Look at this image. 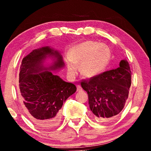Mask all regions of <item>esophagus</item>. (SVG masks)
I'll return each mask as SVG.
<instances>
[{"label":"esophagus","instance_id":"1","mask_svg":"<svg viewBox=\"0 0 151 151\" xmlns=\"http://www.w3.org/2000/svg\"><path fill=\"white\" fill-rule=\"evenodd\" d=\"M76 87H77V91L78 92L82 91V88H81V86L80 85H77V86H76Z\"/></svg>","mask_w":151,"mask_h":151}]
</instances>
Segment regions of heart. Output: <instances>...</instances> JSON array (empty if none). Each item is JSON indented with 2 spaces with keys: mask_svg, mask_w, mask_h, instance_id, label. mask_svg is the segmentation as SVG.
Segmentation results:
<instances>
[{
  "mask_svg": "<svg viewBox=\"0 0 151 151\" xmlns=\"http://www.w3.org/2000/svg\"><path fill=\"white\" fill-rule=\"evenodd\" d=\"M67 68L75 75L76 65L80 72L87 78H93L105 70L111 60V53L108 46L94 41H86L72 47L68 52Z\"/></svg>",
  "mask_w": 151,
  "mask_h": 151,
  "instance_id": "1",
  "label": "heart"
}]
</instances>
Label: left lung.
I'll return each mask as SVG.
<instances>
[{
	"label": "left lung",
	"instance_id": "1",
	"mask_svg": "<svg viewBox=\"0 0 151 151\" xmlns=\"http://www.w3.org/2000/svg\"><path fill=\"white\" fill-rule=\"evenodd\" d=\"M81 86L87 92L88 104L94 118L101 122H108L123 109L131 85V71L127 60L119 67L106 71L88 81H82Z\"/></svg>",
	"mask_w": 151,
	"mask_h": 151
}]
</instances>
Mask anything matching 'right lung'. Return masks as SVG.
I'll return each mask as SVG.
<instances>
[{
  "label": "right lung",
  "instance_id": "add662e5",
  "mask_svg": "<svg viewBox=\"0 0 151 151\" xmlns=\"http://www.w3.org/2000/svg\"><path fill=\"white\" fill-rule=\"evenodd\" d=\"M48 56L55 62L49 68L43 63ZM65 66L62 55L48 47L33 50L22 60L19 73V99L24 113L33 123L48 129L58 124L63 103L76 91L73 83L64 81L50 70Z\"/></svg>",
  "mask_w": 151,
  "mask_h": 151
}]
</instances>
